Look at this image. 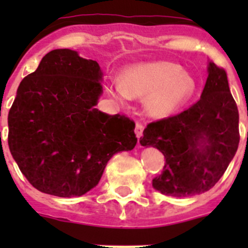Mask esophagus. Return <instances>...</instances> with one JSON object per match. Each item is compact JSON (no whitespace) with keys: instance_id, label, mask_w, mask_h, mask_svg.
I'll list each match as a JSON object with an SVG mask.
<instances>
[{"instance_id":"1","label":"esophagus","mask_w":248,"mask_h":248,"mask_svg":"<svg viewBox=\"0 0 248 248\" xmlns=\"http://www.w3.org/2000/svg\"><path fill=\"white\" fill-rule=\"evenodd\" d=\"M143 131H144L143 123L137 122V124H135V135H137V138L139 140H140V138L143 137ZM139 145H140V144H139Z\"/></svg>"}]
</instances>
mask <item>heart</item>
<instances>
[{"instance_id":"b5f03b06","label":"heart","mask_w":248,"mask_h":248,"mask_svg":"<svg viewBox=\"0 0 248 248\" xmlns=\"http://www.w3.org/2000/svg\"><path fill=\"white\" fill-rule=\"evenodd\" d=\"M196 83L180 65L171 62H148L131 65L110 92L119 100L145 98V110L155 118L168 117L191 99Z\"/></svg>"}]
</instances>
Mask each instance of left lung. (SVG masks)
I'll return each mask as SVG.
<instances>
[{"label": "left lung", "instance_id": "left-lung-1", "mask_svg": "<svg viewBox=\"0 0 248 248\" xmlns=\"http://www.w3.org/2000/svg\"><path fill=\"white\" fill-rule=\"evenodd\" d=\"M199 102L183 113L146 125L143 146L159 149L165 166L153 187L174 198L209 191L220 180L240 143L238 109L225 69L210 62Z\"/></svg>", "mask_w": 248, "mask_h": 248}]
</instances>
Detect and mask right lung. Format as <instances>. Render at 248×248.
<instances>
[{"mask_svg":"<svg viewBox=\"0 0 248 248\" xmlns=\"http://www.w3.org/2000/svg\"><path fill=\"white\" fill-rule=\"evenodd\" d=\"M102 80L95 61L54 49L19 83L8 113V146L39 191L82 196L98 185L114 154L137 145L133 120L95 108Z\"/></svg>","mask_w":248,"mask_h":248,"instance_id":"1","label":"right lung"}]
</instances>
